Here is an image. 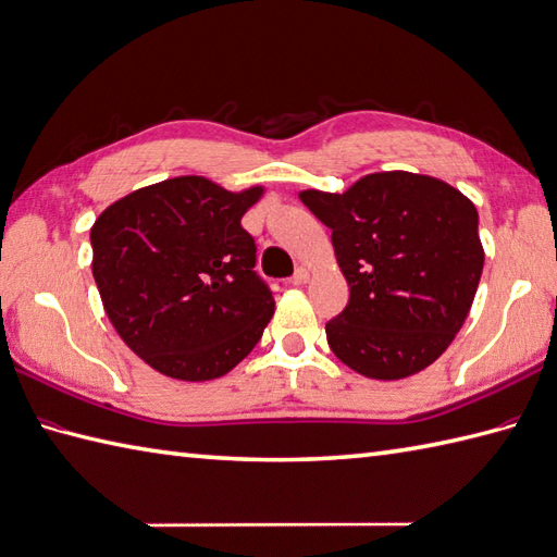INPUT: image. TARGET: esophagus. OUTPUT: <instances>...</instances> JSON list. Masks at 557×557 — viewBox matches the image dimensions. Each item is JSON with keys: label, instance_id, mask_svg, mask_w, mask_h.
Listing matches in <instances>:
<instances>
[{"label": "esophagus", "instance_id": "obj_1", "mask_svg": "<svg viewBox=\"0 0 557 557\" xmlns=\"http://www.w3.org/2000/svg\"><path fill=\"white\" fill-rule=\"evenodd\" d=\"M308 270L306 268H299L296 270V273L289 277V284H294V287H301V284H306L308 282Z\"/></svg>", "mask_w": 557, "mask_h": 557}]
</instances>
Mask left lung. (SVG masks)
Masks as SVG:
<instances>
[{"label": "left lung", "mask_w": 557, "mask_h": 557, "mask_svg": "<svg viewBox=\"0 0 557 557\" xmlns=\"http://www.w3.org/2000/svg\"><path fill=\"white\" fill-rule=\"evenodd\" d=\"M332 230L348 304L327 344L370 380L432 366L460 332L480 287L484 249L474 203L442 180L406 171L360 177L344 194H299Z\"/></svg>", "instance_id": "1"}]
</instances>
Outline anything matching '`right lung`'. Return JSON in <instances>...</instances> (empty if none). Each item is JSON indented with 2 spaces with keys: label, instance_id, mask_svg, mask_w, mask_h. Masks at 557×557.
Returning a JSON list of instances; mask_svg holds the SVG:
<instances>
[{
  "label": "right lung",
  "instance_id": "1",
  "mask_svg": "<svg viewBox=\"0 0 557 557\" xmlns=\"http://www.w3.org/2000/svg\"><path fill=\"white\" fill-rule=\"evenodd\" d=\"M261 194L183 175L127 194L95 220L89 242L103 310L153 370L215 380L261 339L275 299L242 227Z\"/></svg>",
  "mask_w": 557,
  "mask_h": 557
}]
</instances>
